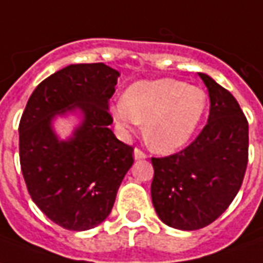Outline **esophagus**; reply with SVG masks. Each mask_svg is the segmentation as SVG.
Returning a JSON list of instances; mask_svg holds the SVG:
<instances>
[{
    "mask_svg": "<svg viewBox=\"0 0 263 263\" xmlns=\"http://www.w3.org/2000/svg\"><path fill=\"white\" fill-rule=\"evenodd\" d=\"M133 156H135L136 160H142V159H146V157H147V155H146L143 150L137 149V147H136L135 152H133Z\"/></svg>",
    "mask_w": 263,
    "mask_h": 263,
    "instance_id": "obj_1",
    "label": "esophagus"
}]
</instances>
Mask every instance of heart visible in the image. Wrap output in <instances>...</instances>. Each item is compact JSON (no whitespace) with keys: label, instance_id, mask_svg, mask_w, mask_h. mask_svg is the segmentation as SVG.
<instances>
[{"label":"heart","instance_id":"1","mask_svg":"<svg viewBox=\"0 0 263 263\" xmlns=\"http://www.w3.org/2000/svg\"><path fill=\"white\" fill-rule=\"evenodd\" d=\"M208 108L203 88L175 79L143 80L113 104L114 120L130 133L144 123V137L159 153L183 147L196 133Z\"/></svg>","mask_w":263,"mask_h":263}]
</instances>
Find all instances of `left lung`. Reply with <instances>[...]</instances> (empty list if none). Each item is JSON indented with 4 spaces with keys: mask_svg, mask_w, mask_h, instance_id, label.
<instances>
[{
    "mask_svg": "<svg viewBox=\"0 0 263 263\" xmlns=\"http://www.w3.org/2000/svg\"><path fill=\"white\" fill-rule=\"evenodd\" d=\"M208 123L189 146L152 157V202L163 223L180 231L211 225L238 195L248 164L249 128L239 103L208 74Z\"/></svg>",
    "mask_w": 263,
    "mask_h": 263,
    "instance_id": "1",
    "label": "left lung"
}]
</instances>
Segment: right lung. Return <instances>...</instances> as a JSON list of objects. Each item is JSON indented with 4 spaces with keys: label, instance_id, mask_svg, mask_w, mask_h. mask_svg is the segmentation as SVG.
I'll return each mask as SVG.
<instances>
[{
    "label": "right lung",
    "instance_id": "1",
    "mask_svg": "<svg viewBox=\"0 0 263 263\" xmlns=\"http://www.w3.org/2000/svg\"><path fill=\"white\" fill-rule=\"evenodd\" d=\"M120 73L103 63L71 64L32 91L20 121V163L30 196L48 219L68 231L100 225L113 209L133 147L110 130L108 100ZM80 109L83 120L60 141L52 120Z\"/></svg>",
    "mask_w": 263,
    "mask_h": 263
}]
</instances>
